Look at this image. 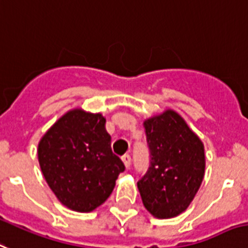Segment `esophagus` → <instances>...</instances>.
Returning a JSON list of instances; mask_svg holds the SVG:
<instances>
[{"mask_svg":"<svg viewBox=\"0 0 248 248\" xmlns=\"http://www.w3.org/2000/svg\"><path fill=\"white\" fill-rule=\"evenodd\" d=\"M122 162H124V167H126V168H130V166H131V156L128 155V154H124V156H122Z\"/></svg>","mask_w":248,"mask_h":248,"instance_id":"1","label":"esophagus"}]
</instances>
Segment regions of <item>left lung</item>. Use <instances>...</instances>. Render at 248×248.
Segmentation results:
<instances>
[{
    "mask_svg": "<svg viewBox=\"0 0 248 248\" xmlns=\"http://www.w3.org/2000/svg\"><path fill=\"white\" fill-rule=\"evenodd\" d=\"M150 166L138 188L145 209L158 219L186 210L205 174L204 144L176 110L144 121Z\"/></svg>",
    "mask_w": 248,
    "mask_h": 248,
    "instance_id": "obj_1",
    "label": "left lung"
}]
</instances>
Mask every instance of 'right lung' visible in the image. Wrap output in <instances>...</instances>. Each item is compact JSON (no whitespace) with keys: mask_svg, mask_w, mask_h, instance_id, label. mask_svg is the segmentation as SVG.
I'll return each instance as SVG.
<instances>
[{"mask_svg":"<svg viewBox=\"0 0 248 248\" xmlns=\"http://www.w3.org/2000/svg\"><path fill=\"white\" fill-rule=\"evenodd\" d=\"M38 160L58 201L78 213L103 204L124 170L112 153L103 114L81 108L66 112L42 136Z\"/></svg>","mask_w":248,"mask_h":248,"instance_id":"add662e5","label":"right lung"}]
</instances>
